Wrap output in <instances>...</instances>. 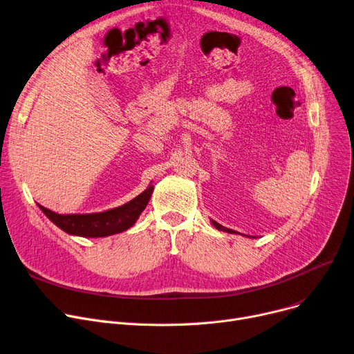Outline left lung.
<instances>
[{
  "label": "left lung",
  "instance_id": "8db88e82",
  "mask_svg": "<svg viewBox=\"0 0 354 354\" xmlns=\"http://www.w3.org/2000/svg\"><path fill=\"white\" fill-rule=\"evenodd\" d=\"M212 224L217 228V230H220V232H225V233H230V234H233V233H236L234 230H230V228H225V227H223L221 224H218L217 221H214V220H212ZM243 236V234H241ZM245 237H248V239H252V236H245ZM253 239H256V237H253Z\"/></svg>",
  "mask_w": 354,
  "mask_h": 354
}]
</instances>
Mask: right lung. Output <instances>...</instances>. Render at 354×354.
Wrapping results in <instances>:
<instances>
[{
	"mask_svg": "<svg viewBox=\"0 0 354 354\" xmlns=\"http://www.w3.org/2000/svg\"><path fill=\"white\" fill-rule=\"evenodd\" d=\"M153 190L154 187L150 184L141 194L129 203L100 213L58 214L39 204L38 207L57 227H59L62 232H66L70 236L87 239L109 237L126 232L136 224L140 214L147 207Z\"/></svg>",
	"mask_w": 354,
	"mask_h": 354,
	"instance_id": "add662e5",
	"label": "right lung"
}]
</instances>
